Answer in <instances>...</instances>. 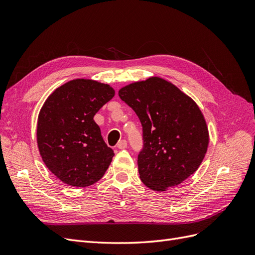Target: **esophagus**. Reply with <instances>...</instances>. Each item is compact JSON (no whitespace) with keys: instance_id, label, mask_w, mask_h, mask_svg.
I'll return each instance as SVG.
<instances>
[{"instance_id":"34e87169","label":"esophagus","mask_w":255,"mask_h":255,"mask_svg":"<svg viewBox=\"0 0 255 255\" xmlns=\"http://www.w3.org/2000/svg\"><path fill=\"white\" fill-rule=\"evenodd\" d=\"M128 146V141L126 139H122L117 143V148L119 149H126Z\"/></svg>"}]
</instances>
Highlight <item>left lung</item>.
Segmentation results:
<instances>
[{"instance_id":"left-lung-1","label":"left lung","mask_w":255,"mask_h":255,"mask_svg":"<svg viewBox=\"0 0 255 255\" xmlns=\"http://www.w3.org/2000/svg\"><path fill=\"white\" fill-rule=\"evenodd\" d=\"M119 97L141 123L137 164L145 186L164 191L197 171L207 150L208 130L189 97L159 78L128 85L119 90Z\"/></svg>"}]
</instances>
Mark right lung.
<instances>
[{
  "label": "right lung",
  "instance_id": "1",
  "mask_svg": "<svg viewBox=\"0 0 255 255\" xmlns=\"http://www.w3.org/2000/svg\"><path fill=\"white\" fill-rule=\"evenodd\" d=\"M115 96L110 85L78 79L57 88L38 116L37 142L43 163L60 181L86 187L104 175L115 153L94 117Z\"/></svg>",
  "mask_w": 255,
  "mask_h": 255
}]
</instances>
